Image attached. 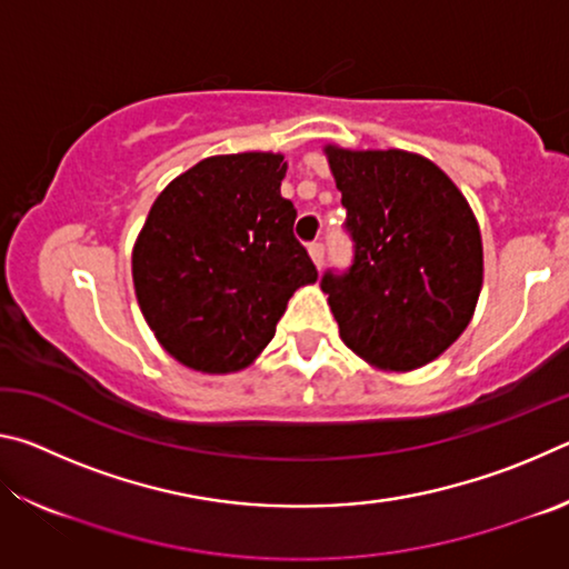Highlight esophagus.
<instances>
[{
  "label": "esophagus",
  "mask_w": 569,
  "mask_h": 569,
  "mask_svg": "<svg viewBox=\"0 0 569 569\" xmlns=\"http://www.w3.org/2000/svg\"><path fill=\"white\" fill-rule=\"evenodd\" d=\"M323 243H319V240H313L311 246H308V256H311V261H313V266L316 268H321L323 266Z\"/></svg>",
  "instance_id": "esophagus-1"
}]
</instances>
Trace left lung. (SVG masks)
Here are the masks:
<instances>
[{
	"mask_svg": "<svg viewBox=\"0 0 569 569\" xmlns=\"http://www.w3.org/2000/svg\"><path fill=\"white\" fill-rule=\"evenodd\" d=\"M353 238L349 273H326L341 341L381 371L439 359L475 316L479 223L445 170L407 150L326 146Z\"/></svg>",
	"mask_w": 569,
	"mask_h": 569,
	"instance_id": "obj_1",
	"label": "left lung"
}]
</instances>
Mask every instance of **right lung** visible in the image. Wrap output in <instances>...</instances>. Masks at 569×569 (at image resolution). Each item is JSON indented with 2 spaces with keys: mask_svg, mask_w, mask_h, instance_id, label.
<instances>
[{
  "mask_svg": "<svg viewBox=\"0 0 569 569\" xmlns=\"http://www.w3.org/2000/svg\"><path fill=\"white\" fill-rule=\"evenodd\" d=\"M281 152L213 156L160 192L132 248V283L150 331L203 373L253 363L316 266L281 198Z\"/></svg>",
  "mask_w": 569,
  "mask_h": 569,
  "instance_id": "obj_1",
  "label": "right lung"
}]
</instances>
